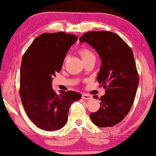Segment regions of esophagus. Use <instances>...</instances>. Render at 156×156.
I'll return each instance as SVG.
<instances>
[{
    "mask_svg": "<svg viewBox=\"0 0 156 156\" xmlns=\"http://www.w3.org/2000/svg\"><path fill=\"white\" fill-rule=\"evenodd\" d=\"M82 99H85V100H89V99H92V96H90L89 94H83L82 96Z\"/></svg>",
    "mask_w": 156,
    "mask_h": 156,
    "instance_id": "esophagus-1",
    "label": "esophagus"
}]
</instances>
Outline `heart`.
Returning a JSON list of instances; mask_svg holds the SVG:
<instances>
[{"label": "heart", "mask_w": 156, "mask_h": 156, "mask_svg": "<svg viewBox=\"0 0 156 156\" xmlns=\"http://www.w3.org/2000/svg\"><path fill=\"white\" fill-rule=\"evenodd\" d=\"M78 53L81 57H82L83 61L90 58H95V55H94V53L89 49H88L87 48H83L80 49L78 50Z\"/></svg>", "instance_id": "1"}]
</instances>
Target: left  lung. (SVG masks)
<instances>
[{"instance_id":"1","label":"left lung","mask_w":156,"mask_h":156,"mask_svg":"<svg viewBox=\"0 0 156 156\" xmlns=\"http://www.w3.org/2000/svg\"><path fill=\"white\" fill-rule=\"evenodd\" d=\"M80 41L82 44H89L102 60L97 81L106 89L105 94L99 98V109L90 113V119L101 127L115 126L129 112L139 83L133 51L112 32H88ZM94 98H98L94 96Z\"/></svg>"}]
</instances>
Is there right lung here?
I'll return each mask as SVG.
<instances>
[{"label":"right lung","instance_id":"1","mask_svg":"<svg viewBox=\"0 0 156 156\" xmlns=\"http://www.w3.org/2000/svg\"><path fill=\"white\" fill-rule=\"evenodd\" d=\"M78 37L63 32L44 33L36 37L23 55L20 95L25 111L37 127L45 131L62 128L69 107L82 95L67 90L55 93L52 77L62 69L66 53Z\"/></svg>","mask_w":156,"mask_h":156}]
</instances>
